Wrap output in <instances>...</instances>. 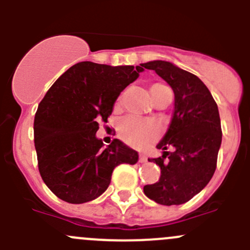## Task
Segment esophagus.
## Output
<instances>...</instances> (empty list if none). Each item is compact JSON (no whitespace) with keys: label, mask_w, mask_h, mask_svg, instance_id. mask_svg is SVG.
I'll use <instances>...</instances> for the list:
<instances>
[{"label":"esophagus","mask_w":250,"mask_h":250,"mask_svg":"<svg viewBox=\"0 0 250 250\" xmlns=\"http://www.w3.org/2000/svg\"><path fill=\"white\" fill-rule=\"evenodd\" d=\"M139 162L140 163L147 162V157H146L145 155H143V153H140V155H139Z\"/></svg>","instance_id":"1"}]
</instances>
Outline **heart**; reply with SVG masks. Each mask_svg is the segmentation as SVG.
I'll return each mask as SVG.
<instances>
[{
    "mask_svg": "<svg viewBox=\"0 0 250 250\" xmlns=\"http://www.w3.org/2000/svg\"><path fill=\"white\" fill-rule=\"evenodd\" d=\"M168 89L166 85L156 83L150 88L151 97H155L158 93ZM122 103V95L117 98L116 105H120ZM118 135L125 143L135 148H143L152 144L153 141L160 135V128L155 122L144 118L129 116L125 118L118 125Z\"/></svg>",
    "mask_w": 250,
    "mask_h": 250,
    "instance_id": "heart-1",
    "label": "heart"
}]
</instances>
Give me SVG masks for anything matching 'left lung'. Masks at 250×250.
Segmentation results:
<instances>
[{
    "mask_svg": "<svg viewBox=\"0 0 250 250\" xmlns=\"http://www.w3.org/2000/svg\"><path fill=\"white\" fill-rule=\"evenodd\" d=\"M141 66L162 77L175 95L172 122L156 146L163 155L148 158L160 166L161 176L144 186V193L163 206L186 203L206 188L216 169L223 137L218 105L200 78L172 62L155 60Z\"/></svg>",
    "mask_w": 250,
    "mask_h": 250,
    "instance_id": "left-lung-1",
    "label": "left lung"
}]
</instances>
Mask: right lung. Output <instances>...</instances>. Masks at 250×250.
Listing matches in <instances>:
<instances>
[{"mask_svg":"<svg viewBox=\"0 0 250 250\" xmlns=\"http://www.w3.org/2000/svg\"><path fill=\"white\" fill-rule=\"evenodd\" d=\"M140 66L77 62L48 89L34 121L35 148L42 180L67 203L95 200L110 185L118 165L138 162L137 151L118 139L107 147L95 137L107 122L120 93Z\"/></svg>","mask_w":250,"mask_h":250,"instance_id":"obj_1","label":"right lung"}]
</instances>
